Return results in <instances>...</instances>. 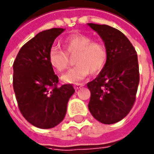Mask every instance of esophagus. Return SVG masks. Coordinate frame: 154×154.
I'll use <instances>...</instances> for the list:
<instances>
[{
    "instance_id": "1",
    "label": "esophagus",
    "mask_w": 154,
    "mask_h": 154,
    "mask_svg": "<svg viewBox=\"0 0 154 154\" xmlns=\"http://www.w3.org/2000/svg\"><path fill=\"white\" fill-rule=\"evenodd\" d=\"M82 87H83V84H82V83H78V84H76V85H74V88L76 89V90H78V89H80Z\"/></svg>"
}]
</instances>
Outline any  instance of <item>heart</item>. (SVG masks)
<instances>
[{"instance_id": "obj_1", "label": "heart", "mask_w": 154, "mask_h": 154, "mask_svg": "<svg viewBox=\"0 0 154 154\" xmlns=\"http://www.w3.org/2000/svg\"><path fill=\"white\" fill-rule=\"evenodd\" d=\"M65 51L58 46H52L49 51L48 60L51 66L57 72H62L67 66L69 56L76 55L77 66L70 68L61 76L65 83H78L89 72H98L103 68L107 58L106 48L102 43L92 41L88 35L77 33L66 37L62 42Z\"/></svg>"}]
</instances>
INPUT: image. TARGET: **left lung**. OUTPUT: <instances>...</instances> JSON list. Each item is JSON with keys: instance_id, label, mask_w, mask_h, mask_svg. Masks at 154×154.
I'll use <instances>...</instances> for the list:
<instances>
[{"instance_id": "left-lung-1", "label": "left lung", "mask_w": 154, "mask_h": 154, "mask_svg": "<svg viewBox=\"0 0 154 154\" xmlns=\"http://www.w3.org/2000/svg\"><path fill=\"white\" fill-rule=\"evenodd\" d=\"M88 26L98 33L107 51L103 69L87 84L91 93L88 109L97 121L110 125L125 118L133 106L139 84L137 55L118 29L104 24Z\"/></svg>"}]
</instances>
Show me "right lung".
I'll use <instances>...</instances> for the list:
<instances>
[{
	"instance_id": "right-lung-1",
	"label": "right lung",
	"mask_w": 154,
	"mask_h": 154,
	"mask_svg": "<svg viewBox=\"0 0 154 154\" xmlns=\"http://www.w3.org/2000/svg\"><path fill=\"white\" fill-rule=\"evenodd\" d=\"M65 29L42 31L20 49L13 63V89L22 115L32 125L50 129L59 125L75 93L72 84L57 87L58 77L49 51Z\"/></svg>"
}]
</instances>
